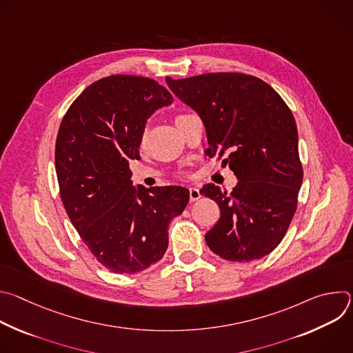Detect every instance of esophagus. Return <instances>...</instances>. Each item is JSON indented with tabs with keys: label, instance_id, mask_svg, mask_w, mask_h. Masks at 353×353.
Instances as JSON below:
<instances>
[{
	"label": "esophagus",
	"instance_id": "1",
	"mask_svg": "<svg viewBox=\"0 0 353 353\" xmlns=\"http://www.w3.org/2000/svg\"><path fill=\"white\" fill-rule=\"evenodd\" d=\"M188 191H190V201H191V203H194V201H198L201 198V192H199L198 188L190 187Z\"/></svg>",
	"mask_w": 353,
	"mask_h": 353
}]
</instances>
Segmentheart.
<instances>
[{"label": "heart", "instance_id": "heart-1", "mask_svg": "<svg viewBox=\"0 0 353 353\" xmlns=\"http://www.w3.org/2000/svg\"><path fill=\"white\" fill-rule=\"evenodd\" d=\"M180 116H181V114H180ZM177 117H179V116H177Z\"/></svg>", "mask_w": 353, "mask_h": 353}]
</instances>
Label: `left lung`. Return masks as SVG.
Here are the masks:
<instances>
[{"label":"left lung","instance_id":"8db88e82","mask_svg":"<svg viewBox=\"0 0 353 353\" xmlns=\"http://www.w3.org/2000/svg\"><path fill=\"white\" fill-rule=\"evenodd\" d=\"M166 82L203 119L211 157L228 155L222 163L239 180L230 192L215 184L199 191L221 208L207 244L223 260L263 259L285 237L303 180L290 109L267 82L241 72Z\"/></svg>","mask_w":353,"mask_h":353}]
</instances>
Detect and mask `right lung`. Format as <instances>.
<instances>
[{"label":"right lung","mask_w":353,"mask_h":353,"mask_svg":"<svg viewBox=\"0 0 353 353\" xmlns=\"http://www.w3.org/2000/svg\"><path fill=\"white\" fill-rule=\"evenodd\" d=\"M172 100L155 79L110 75L74 100L59 128L63 205L92 256L114 274H137L158 263L172 218L188 203L183 187L135 191L131 183L128 162L139 158L146 119Z\"/></svg>","instance_id":"right-lung-1"}]
</instances>
